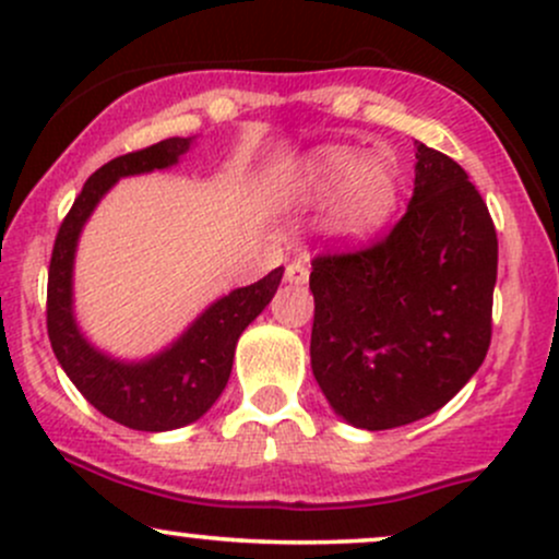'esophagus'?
<instances>
[{
    "label": "esophagus",
    "mask_w": 559,
    "mask_h": 559,
    "mask_svg": "<svg viewBox=\"0 0 559 559\" xmlns=\"http://www.w3.org/2000/svg\"><path fill=\"white\" fill-rule=\"evenodd\" d=\"M308 278H310V267L305 265V262H289V265H286V281H289V284H297V286H302V284H308Z\"/></svg>",
    "instance_id": "esophagus-1"
}]
</instances>
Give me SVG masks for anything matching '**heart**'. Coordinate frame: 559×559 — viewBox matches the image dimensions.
Returning a JSON list of instances; mask_svg holds the SVG:
<instances>
[{
  "label": "heart",
  "mask_w": 559,
  "mask_h": 559,
  "mask_svg": "<svg viewBox=\"0 0 559 559\" xmlns=\"http://www.w3.org/2000/svg\"><path fill=\"white\" fill-rule=\"evenodd\" d=\"M286 193L297 204H329L336 236L366 238L390 219L397 204V169L388 156L360 158L345 145L308 153L292 171Z\"/></svg>",
  "instance_id": "b5f03b06"
}]
</instances>
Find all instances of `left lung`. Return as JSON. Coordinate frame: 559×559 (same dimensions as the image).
I'll list each match as a JSON object with an SVG mask.
<instances>
[{
    "instance_id": "left-lung-1",
    "label": "left lung",
    "mask_w": 559,
    "mask_h": 559,
    "mask_svg": "<svg viewBox=\"0 0 559 559\" xmlns=\"http://www.w3.org/2000/svg\"><path fill=\"white\" fill-rule=\"evenodd\" d=\"M499 241L467 171L416 143L408 210L388 236L312 260L310 364L331 408L360 429L435 414L490 345Z\"/></svg>"
}]
</instances>
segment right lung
Instances as JSON below:
<instances>
[{
  "label": "right lung",
  "mask_w": 559,
  "mask_h": 559,
  "mask_svg": "<svg viewBox=\"0 0 559 559\" xmlns=\"http://www.w3.org/2000/svg\"><path fill=\"white\" fill-rule=\"evenodd\" d=\"M188 148L190 138H169L143 151L124 153L90 175L71 212L60 223L47 278V334L58 364L103 416L140 432L186 427L212 408L228 384L238 336L267 308L284 275V267H275L257 284L217 299L190 323L175 345L140 364L108 358L84 340L71 308L79 233L97 201L119 177L167 169Z\"/></svg>",
  "instance_id": "1"
}]
</instances>
